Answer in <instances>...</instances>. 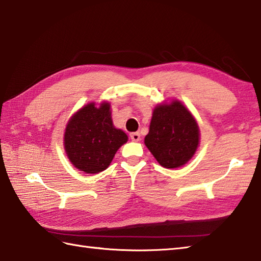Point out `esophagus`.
Segmentation results:
<instances>
[{"label": "esophagus", "mask_w": 261, "mask_h": 261, "mask_svg": "<svg viewBox=\"0 0 261 261\" xmlns=\"http://www.w3.org/2000/svg\"><path fill=\"white\" fill-rule=\"evenodd\" d=\"M130 138L132 141H139L141 139V136L139 132H132V133H130Z\"/></svg>", "instance_id": "esophagus-1"}]
</instances>
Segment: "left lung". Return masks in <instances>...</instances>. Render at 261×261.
<instances>
[{
	"label": "left lung",
	"instance_id": "1",
	"mask_svg": "<svg viewBox=\"0 0 261 261\" xmlns=\"http://www.w3.org/2000/svg\"><path fill=\"white\" fill-rule=\"evenodd\" d=\"M144 143L160 165L168 169L184 166L199 144V126L179 101L158 106L151 119Z\"/></svg>",
	"mask_w": 261,
	"mask_h": 261
}]
</instances>
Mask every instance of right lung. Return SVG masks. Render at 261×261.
I'll return each mask as SVG.
<instances>
[{
    "label": "right lung",
    "mask_w": 261,
    "mask_h": 261,
    "mask_svg": "<svg viewBox=\"0 0 261 261\" xmlns=\"http://www.w3.org/2000/svg\"><path fill=\"white\" fill-rule=\"evenodd\" d=\"M128 136L112 123L110 105L96 108L89 103L69 121L64 133V148L70 161L87 173L101 172L110 165Z\"/></svg>",
    "instance_id": "1"
}]
</instances>
